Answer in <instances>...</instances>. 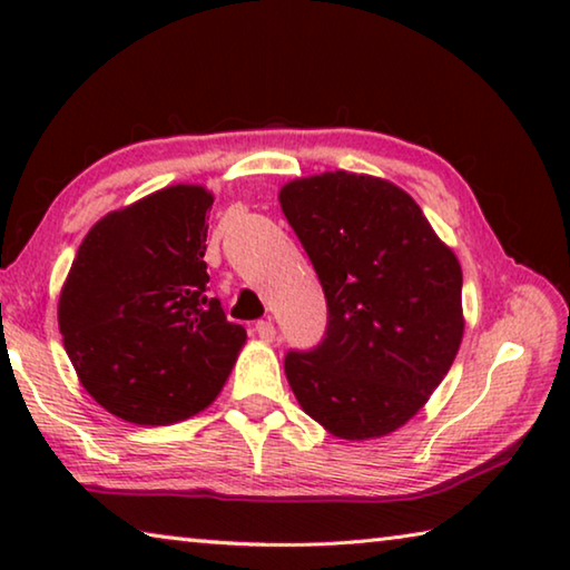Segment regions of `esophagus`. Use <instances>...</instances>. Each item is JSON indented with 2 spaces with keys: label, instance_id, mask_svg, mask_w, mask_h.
Listing matches in <instances>:
<instances>
[{
  "label": "esophagus",
  "instance_id": "34e87169",
  "mask_svg": "<svg viewBox=\"0 0 570 570\" xmlns=\"http://www.w3.org/2000/svg\"><path fill=\"white\" fill-rule=\"evenodd\" d=\"M254 332H256L258 336H262L264 342H274V336H276V326H274V322H272V320H262V322H256Z\"/></svg>",
  "mask_w": 570,
  "mask_h": 570
}]
</instances>
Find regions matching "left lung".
Segmentation results:
<instances>
[{
  "label": "left lung",
  "mask_w": 570,
  "mask_h": 570,
  "mask_svg": "<svg viewBox=\"0 0 570 570\" xmlns=\"http://www.w3.org/2000/svg\"><path fill=\"white\" fill-rule=\"evenodd\" d=\"M278 200L326 296L322 342L286 354V380L332 435H390L455 362L465 330L458 258L390 180L322 173L286 183Z\"/></svg>",
  "instance_id": "8db88e82"
}]
</instances>
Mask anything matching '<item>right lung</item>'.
<instances>
[{"instance_id":"obj_1","label":"right lung","mask_w":570,"mask_h":570,"mask_svg":"<svg viewBox=\"0 0 570 570\" xmlns=\"http://www.w3.org/2000/svg\"><path fill=\"white\" fill-rule=\"evenodd\" d=\"M214 196L170 186L90 228L60 296V332L82 387L135 424L190 417L224 387L246 330L206 294Z\"/></svg>"}]
</instances>
